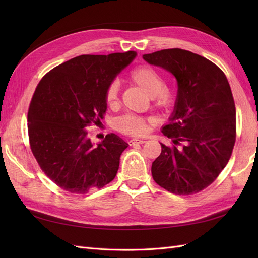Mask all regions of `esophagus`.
<instances>
[{
  "label": "esophagus",
  "mask_w": 258,
  "mask_h": 258,
  "mask_svg": "<svg viewBox=\"0 0 258 258\" xmlns=\"http://www.w3.org/2000/svg\"><path fill=\"white\" fill-rule=\"evenodd\" d=\"M145 142H146L145 140L134 139V140H130V141H129L128 143H129V145H130V146H132V145H135V144H143V143H145Z\"/></svg>",
  "instance_id": "34e87169"
}]
</instances>
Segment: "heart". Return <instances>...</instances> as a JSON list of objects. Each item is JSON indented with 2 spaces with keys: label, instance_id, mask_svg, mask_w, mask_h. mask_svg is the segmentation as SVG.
Returning <instances> with one entry per match:
<instances>
[{
  "label": "heart",
  "instance_id": "b5f03b06",
  "mask_svg": "<svg viewBox=\"0 0 258 258\" xmlns=\"http://www.w3.org/2000/svg\"><path fill=\"white\" fill-rule=\"evenodd\" d=\"M131 83L142 88L151 96L152 105L161 112H168L175 104L173 91L166 88L165 79L157 70L150 66H141L132 70L129 74ZM105 103L108 107L118 104V85L112 83L105 91ZM151 119L135 114H126L117 120V128L122 134L131 137H142L147 134Z\"/></svg>",
  "mask_w": 258,
  "mask_h": 258
}]
</instances>
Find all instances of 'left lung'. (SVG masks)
I'll return each mask as SVG.
<instances>
[{
  "label": "left lung",
  "mask_w": 258,
  "mask_h": 258,
  "mask_svg": "<svg viewBox=\"0 0 258 258\" xmlns=\"http://www.w3.org/2000/svg\"><path fill=\"white\" fill-rule=\"evenodd\" d=\"M172 73L178 91L170 123L152 165L154 181L175 195H192L212 184L227 165L236 142V106L227 77L207 58L171 48L143 56Z\"/></svg>",
  "instance_id": "obj_1"
}]
</instances>
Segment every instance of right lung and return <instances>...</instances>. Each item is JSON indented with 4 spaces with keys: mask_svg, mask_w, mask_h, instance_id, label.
<instances>
[{
    "mask_svg": "<svg viewBox=\"0 0 258 258\" xmlns=\"http://www.w3.org/2000/svg\"><path fill=\"white\" fill-rule=\"evenodd\" d=\"M135 57V51L82 54L50 70L36 86L28 111L30 147L63 190L87 194L115 178L128 144L110 134L95 146L87 130L102 124L105 91Z\"/></svg>",
    "mask_w": 258,
    "mask_h": 258,
    "instance_id": "1",
    "label": "right lung"
}]
</instances>
